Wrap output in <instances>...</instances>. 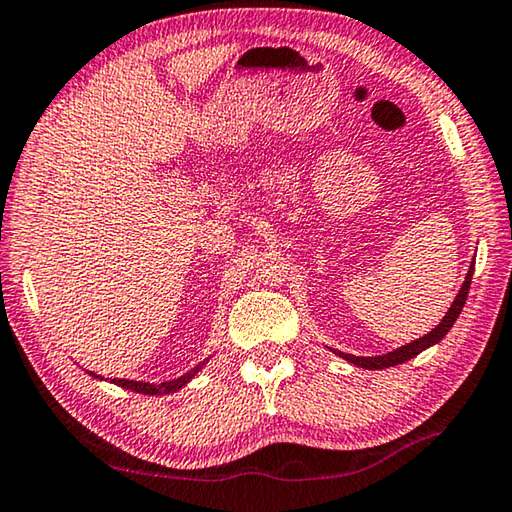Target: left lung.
Returning a JSON list of instances; mask_svg holds the SVG:
<instances>
[{
	"label": "left lung",
	"mask_w": 512,
	"mask_h": 512,
	"mask_svg": "<svg viewBox=\"0 0 512 512\" xmlns=\"http://www.w3.org/2000/svg\"><path fill=\"white\" fill-rule=\"evenodd\" d=\"M472 273H474V262H472V266H469L467 278H465V282H462V289L458 291V296H456V300H453V305L449 307V312L444 314L440 326H435L431 332H428V335L419 337V339H415V342L405 344L401 348H396V351L387 353V355H376V358H358V355H348V353H339V358H344L351 364H355V367H362V369H387V367H394V364L408 362L410 358H415V355H419L421 351H426L428 346L437 344L446 335V332L451 330V326L456 323V319L462 312V307H465L469 285H472Z\"/></svg>",
	"instance_id": "1"
}]
</instances>
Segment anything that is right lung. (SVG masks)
Listing matches in <instances>:
<instances>
[{
    "mask_svg": "<svg viewBox=\"0 0 512 512\" xmlns=\"http://www.w3.org/2000/svg\"><path fill=\"white\" fill-rule=\"evenodd\" d=\"M200 367H196L193 371L186 373V376H180L177 380H168V383H161V385H150V383H139V380H125V378H113L111 383L118 385V387H125V389H132V392H139V394H170V392H177V389L184 387L189 380L196 376ZM91 376H95V373H91ZM100 378V376H95Z\"/></svg>",
    "mask_w": 512,
    "mask_h": 512,
    "instance_id": "right-lung-1",
    "label": "right lung"
}]
</instances>
